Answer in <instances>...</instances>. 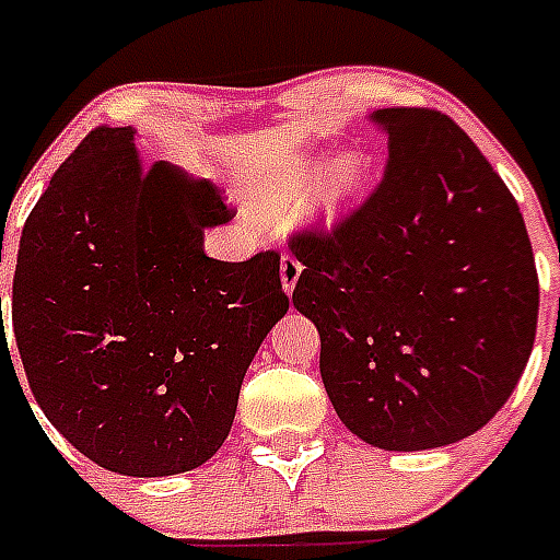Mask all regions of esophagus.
Listing matches in <instances>:
<instances>
[{"instance_id": "obj_1", "label": "esophagus", "mask_w": 560, "mask_h": 560, "mask_svg": "<svg viewBox=\"0 0 560 560\" xmlns=\"http://www.w3.org/2000/svg\"><path fill=\"white\" fill-rule=\"evenodd\" d=\"M299 276H302V261L296 255H281V284L288 293H293Z\"/></svg>"}]
</instances>
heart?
<instances>
[{"mask_svg": "<svg viewBox=\"0 0 560 560\" xmlns=\"http://www.w3.org/2000/svg\"><path fill=\"white\" fill-rule=\"evenodd\" d=\"M314 162H296L293 168H288V174L281 177L279 186L264 197V218L279 220L284 214H290L299 202L305 200V194L311 188V183H314ZM363 177H366V168H363V162L358 156H346V160L337 162L331 174H328V179H325L323 191H319V209L328 211V214H337L360 191Z\"/></svg>", "mask_w": 560, "mask_h": 560, "instance_id": "heart-1", "label": "heart"}]
</instances>
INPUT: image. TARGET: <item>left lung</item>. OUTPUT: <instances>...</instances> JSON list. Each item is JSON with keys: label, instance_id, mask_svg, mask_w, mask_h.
I'll return each mask as SVG.
<instances>
[{"label": "left lung", "instance_id": "1", "mask_svg": "<svg viewBox=\"0 0 560 560\" xmlns=\"http://www.w3.org/2000/svg\"><path fill=\"white\" fill-rule=\"evenodd\" d=\"M381 183L290 235L293 305L319 331L337 416L383 451L477 433L529 363L538 270L517 200L439 109L386 107Z\"/></svg>", "mask_w": 560, "mask_h": 560}]
</instances>
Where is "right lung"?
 Returning <instances> with one entry per match:
<instances>
[{
    "mask_svg": "<svg viewBox=\"0 0 560 560\" xmlns=\"http://www.w3.org/2000/svg\"><path fill=\"white\" fill-rule=\"evenodd\" d=\"M232 218L211 183L139 165L133 130L107 125L31 209L13 337L43 416L101 468L168 477L226 442L246 369L290 307L276 249L202 253V229Z\"/></svg>",
    "mask_w": 560,
    "mask_h": 560,
    "instance_id": "add662e5",
    "label": "right lung"
}]
</instances>
